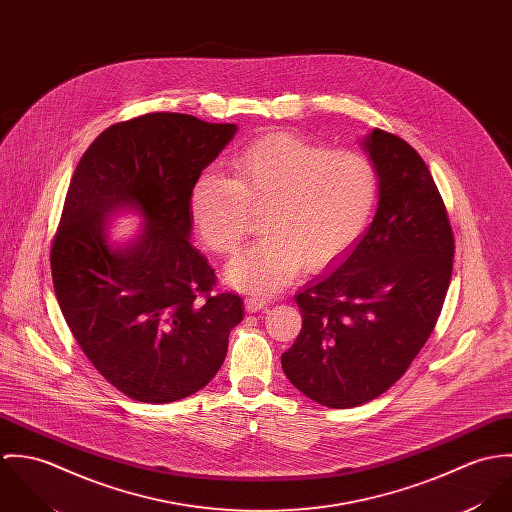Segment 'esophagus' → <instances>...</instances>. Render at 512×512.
Returning <instances> with one entry per match:
<instances>
[{
    "label": "esophagus",
    "mask_w": 512,
    "mask_h": 512,
    "mask_svg": "<svg viewBox=\"0 0 512 512\" xmlns=\"http://www.w3.org/2000/svg\"><path fill=\"white\" fill-rule=\"evenodd\" d=\"M268 303H270V299H268V297H262V295H250V297H246V301H244V305H246L248 311H260V309H264Z\"/></svg>",
    "instance_id": "obj_1"
}]
</instances>
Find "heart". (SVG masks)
Masks as SVG:
<instances>
[{"mask_svg":"<svg viewBox=\"0 0 512 512\" xmlns=\"http://www.w3.org/2000/svg\"><path fill=\"white\" fill-rule=\"evenodd\" d=\"M378 199V173L359 151L270 134L232 157V179L197 177L189 211L205 246L234 254L262 215L266 232L226 270L238 290L276 292L301 266L321 270L347 256L365 234Z\"/></svg>","mask_w":512,"mask_h":512,"instance_id":"obj_1","label":"heart"}]
</instances>
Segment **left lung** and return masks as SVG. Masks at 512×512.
<instances>
[{"label":"left lung","mask_w":512,"mask_h":512,"mask_svg":"<svg viewBox=\"0 0 512 512\" xmlns=\"http://www.w3.org/2000/svg\"><path fill=\"white\" fill-rule=\"evenodd\" d=\"M378 173V209L335 272L295 295L303 327L282 368L329 408L386 392L432 335L453 270V232L438 185L402 138L374 128L363 142Z\"/></svg>","instance_id":"8db88e82"}]
</instances>
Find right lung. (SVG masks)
<instances>
[{
	"label": "right lung",
	"mask_w": 512,
	"mask_h": 512,
	"mask_svg": "<svg viewBox=\"0 0 512 512\" xmlns=\"http://www.w3.org/2000/svg\"><path fill=\"white\" fill-rule=\"evenodd\" d=\"M234 134L236 124L153 112L104 130L74 169L51 244L57 301L88 361L132 400L167 404L207 386L242 321V297L215 292L189 240L191 189ZM118 208L147 220L124 249L105 234Z\"/></svg>",
	"instance_id": "add662e5"
}]
</instances>
